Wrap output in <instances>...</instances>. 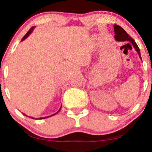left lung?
<instances>
[{
  "instance_id": "1",
  "label": "left lung",
  "mask_w": 152,
  "mask_h": 152,
  "mask_svg": "<svg viewBox=\"0 0 152 152\" xmlns=\"http://www.w3.org/2000/svg\"><path fill=\"white\" fill-rule=\"evenodd\" d=\"M114 33H115V36H114L115 40L117 41H130V42L132 43V46H133V47L134 48V49L137 50L138 54H139V58L142 59L141 53H140V50H139V48L138 47L137 44L136 43L135 41H134L133 38L131 37L129 35L127 34L126 31L124 30L120 26L114 25Z\"/></svg>"
}]
</instances>
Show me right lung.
<instances>
[{"label": "right lung", "instance_id": "add662e5", "mask_svg": "<svg viewBox=\"0 0 152 152\" xmlns=\"http://www.w3.org/2000/svg\"><path fill=\"white\" fill-rule=\"evenodd\" d=\"M34 28H35V27H32V28H31L30 29V30H29L28 31V32H27V34H26L25 35V36H23V38H22L21 41H24V40H25L26 38H27V37H28V36H29V35H30V34H31V33H32V32H33V31H34ZM61 108H60V109H59V110H58V111H57V112H56V113H55V114H53L50 115V116H45V117H41V118H39V119H43V118H46L50 117V116H54V115H56V114H58V113L59 112V111H60V110H61ZM24 115H25V116H26V114H24ZM28 117H30V116H28ZM30 118H33V117H30ZM36 119H37V118H36Z\"/></svg>", "mask_w": 152, "mask_h": 152}]
</instances>
